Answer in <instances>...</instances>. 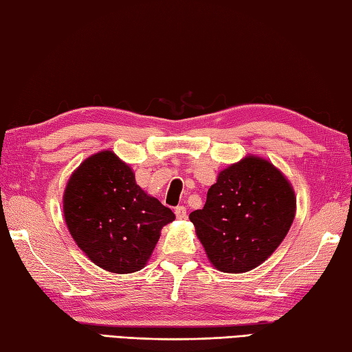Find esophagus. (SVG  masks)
Listing matches in <instances>:
<instances>
[{"label":"esophagus","instance_id":"1","mask_svg":"<svg viewBox=\"0 0 352 352\" xmlns=\"http://www.w3.org/2000/svg\"><path fill=\"white\" fill-rule=\"evenodd\" d=\"M174 212H175V217L178 219H184L186 218V208H184V206H177Z\"/></svg>","mask_w":352,"mask_h":352}]
</instances>
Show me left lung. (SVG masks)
Returning <instances> with one entry per match:
<instances>
[{
    "label": "left lung",
    "mask_w": 352,
    "mask_h": 352,
    "mask_svg": "<svg viewBox=\"0 0 352 352\" xmlns=\"http://www.w3.org/2000/svg\"><path fill=\"white\" fill-rule=\"evenodd\" d=\"M296 213L290 182L265 158L247 155L219 172L203 209L189 219L212 265L245 273L272 256Z\"/></svg>",
    "instance_id": "1"
}]
</instances>
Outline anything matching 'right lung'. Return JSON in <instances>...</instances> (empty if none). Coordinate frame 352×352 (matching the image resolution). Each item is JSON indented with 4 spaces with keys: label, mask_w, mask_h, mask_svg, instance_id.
I'll return each instance as SVG.
<instances>
[{
    "label": "right lung",
    "mask_w": 352,
    "mask_h": 352,
    "mask_svg": "<svg viewBox=\"0 0 352 352\" xmlns=\"http://www.w3.org/2000/svg\"><path fill=\"white\" fill-rule=\"evenodd\" d=\"M64 217L79 249L111 273L146 265L163 226L174 212L135 183L134 172L113 151L88 157L64 192Z\"/></svg>",
    "instance_id": "1"
}]
</instances>
